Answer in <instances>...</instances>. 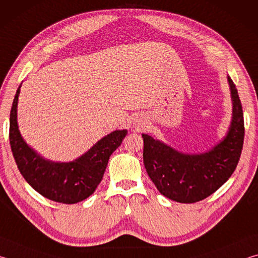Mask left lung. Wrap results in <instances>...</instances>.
<instances>
[{
	"instance_id": "1",
	"label": "left lung",
	"mask_w": 258,
	"mask_h": 258,
	"mask_svg": "<svg viewBox=\"0 0 258 258\" xmlns=\"http://www.w3.org/2000/svg\"><path fill=\"white\" fill-rule=\"evenodd\" d=\"M233 101L230 130L211 151L184 155L163 142L142 134L143 163L161 195L174 202L194 204L207 198L232 175L241 155L244 137L243 111L237 87L228 77Z\"/></svg>"
}]
</instances>
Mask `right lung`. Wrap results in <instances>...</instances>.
Instances as JSON below:
<instances>
[{
    "mask_svg": "<svg viewBox=\"0 0 258 258\" xmlns=\"http://www.w3.org/2000/svg\"><path fill=\"white\" fill-rule=\"evenodd\" d=\"M19 85L10 111L9 139L12 155L26 182L43 197L56 203L76 204L93 194L101 182L109 157L118 148L127 131H115L72 163H52L27 146L17 124Z\"/></svg>",
    "mask_w": 258,
    "mask_h": 258,
    "instance_id": "obj_1",
    "label": "right lung"
}]
</instances>
